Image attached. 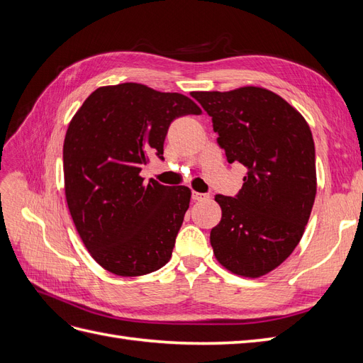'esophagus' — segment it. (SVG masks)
Listing matches in <instances>:
<instances>
[{"mask_svg":"<svg viewBox=\"0 0 363 363\" xmlns=\"http://www.w3.org/2000/svg\"><path fill=\"white\" fill-rule=\"evenodd\" d=\"M211 199V195L208 194H201V192H192V200L194 201H204V200H208Z\"/></svg>","mask_w":363,"mask_h":363,"instance_id":"34e87169","label":"esophagus"}]
</instances>
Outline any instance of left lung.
Segmentation results:
<instances>
[{"label": "left lung", "mask_w": 363, "mask_h": 363, "mask_svg": "<svg viewBox=\"0 0 363 363\" xmlns=\"http://www.w3.org/2000/svg\"><path fill=\"white\" fill-rule=\"evenodd\" d=\"M191 95L212 116L227 162L248 168L236 199L215 196L223 216L211 232L213 255L238 276H265L292 255L312 212L316 168L311 127L265 87Z\"/></svg>", "instance_id": "1"}]
</instances>
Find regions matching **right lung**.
I'll return each instance as SVG.
<instances>
[{"label":"right lung","mask_w":363,"mask_h":363,"mask_svg":"<svg viewBox=\"0 0 363 363\" xmlns=\"http://www.w3.org/2000/svg\"><path fill=\"white\" fill-rule=\"evenodd\" d=\"M200 115L189 96L139 83L101 86L72 116L63 144L65 195L84 247L121 277L167 265L191 189L144 183L150 155L163 159L169 124Z\"/></svg>","instance_id":"add662e5"}]
</instances>
